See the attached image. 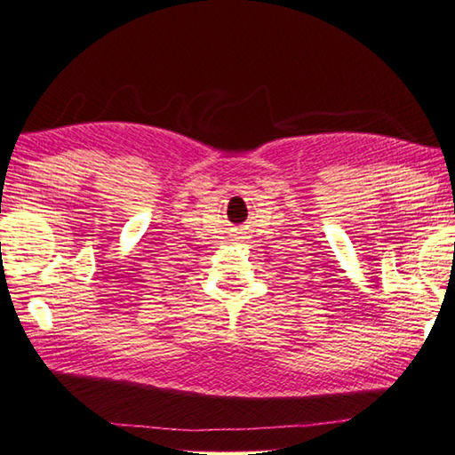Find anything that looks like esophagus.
<instances>
[{"mask_svg": "<svg viewBox=\"0 0 455 455\" xmlns=\"http://www.w3.org/2000/svg\"><path fill=\"white\" fill-rule=\"evenodd\" d=\"M244 238H246V236H244V233H236V235H235V240H236V243H243Z\"/></svg>", "mask_w": 455, "mask_h": 455, "instance_id": "esophagus-1", "label": "esophagus"}]
</instances>
